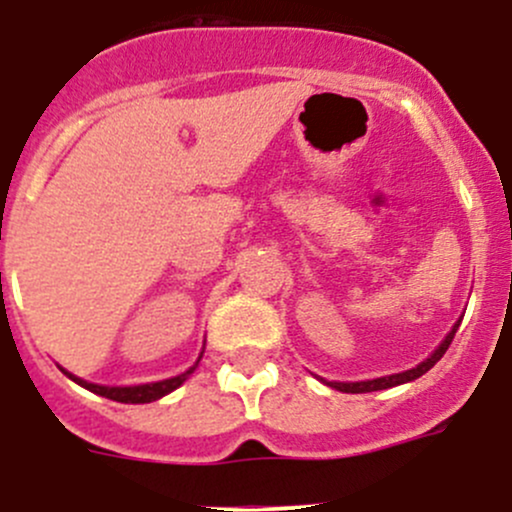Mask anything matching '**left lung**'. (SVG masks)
I'll list each match as a JSON object with an SVG mask.
<instances>
[{
  "label": "left lung",
  "instance_id": "1",
  "mask_svg": "<svg viewBox=\"0 0 512 512\" xmlns=\"http://www.w3.org/2000/svg\"><path fill=\"white\" fill-rule=\"evenodd\" d=\"M459 322H462V320H459ZM459 322H457V325L452 327V332H449V335L444 337L442 345H439V348L434 350V353H431L429 358L424 360V363L416 365V368L403 370V373H396V375H383V378H373V381H358V383H327V386L337 388V391H342V393H370V391H383V388H393V386H401V383L416 381V378H419V375H424L426 370H431V368H434V365L439 363V360H442V355L447 353V348H449V345H452L454 332H457Z\"/></svg>",
  "mask_w": 512,
  "mask_h": 512
}]
</instances>
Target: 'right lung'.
I'll return each mask as SVG.
<instances>
[{"label":"right lung","mask_w":512,"mask_h":512,"mask_svg":"<svg viewBox=\"0 0 512 512\" xmlns=\"http://www.w3.org/2000/svg\"><path fill=\"white\" fill-rule=\"evenodd\" d=\"M200 358H203V355H200ZM198 363H200V360H198ZM198 363L192 365L190 370H185V373L175 375V378H167V381H157V383H144V386H96V383H88V381H83V378H75V375L65 373V370H63V373L68 375L70 381L78 383V386L88 388V391L98 393V396H103V398H111V401H119V403H152V401H157V398H162V396H167V393H172V391H175V388H180L182 383H185L187 378H190L192 370L198 368Z\"/></svg>","instance_id":"add662e5"}]
</instances>
